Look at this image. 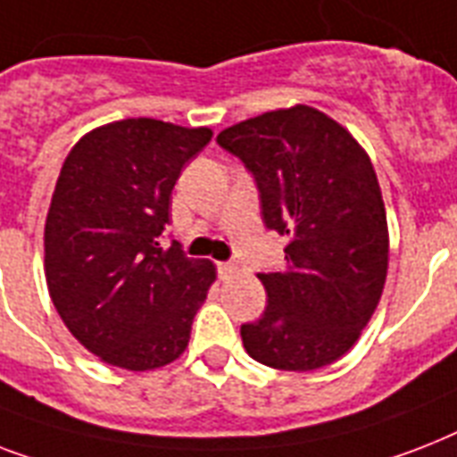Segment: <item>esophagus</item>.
<instances>
[{
	"label": "esophagus",
	"mask_w": 457,
	"mask_h": 457,
	"mask_svg": "<svg viewBox=\"0 0 457 457\" xmlns=\"http://www.w3.org/2000/svg\"><path fill=\"white\" fill-rule=\"evenodd\" d=\"M215 268H218V275H220L222 279L232 278L237 272V265L235 263H228V261H220V263H215Z\"/></svg>",
	"instance_id": "34e87169"
}]
</instances>
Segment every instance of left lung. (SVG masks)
Instances as JSON below:
<instances>
[{"instance_id":"8db88e82","label":"left lung","mask_w":457,"mask_h":457,"mask_svg":"<svg viewBox=\"0 0 457 457\" xmlns=\"http://www.w3.org/2000/svg\"><path fill=\"white\" fill-rule=\"evenodd\" d=\"M218 145L253 175L265 228L287 237L285 270L258 272L268 305L242 325L246 353L294 372L339 361L372 318L389 265L386 211L368 154L303 104L232 125Z\"/></svg>"}]
</instances>
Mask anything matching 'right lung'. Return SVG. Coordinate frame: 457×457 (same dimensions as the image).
I'll return each instance as SVG.
<instances>
[{
  "label": "right lung",
  "instance_id": "add662e5",
  "mask_svg": "<svg viewBox=\"0 0 457 457\" xmlns=\"http://www.w3.org/2000/svg\"><path fill=\"white\" fill-rule=\"evenodd\" d=\"M213 132L128 118L87 132L56 179L45 225L46 287L82 346L116 368H163L189 344L211 261L161 244L179 172Z\"/></svg>",
  "mask_w": 457,
  "mask_h": 457
}]
</instances>
